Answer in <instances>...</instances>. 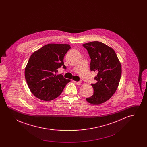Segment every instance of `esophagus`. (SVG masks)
I'll return each mask as SVG.
<instances>
[{"label": "esophagus", "mask_w": 147, "mask_h": 147, "mask_svg": "<svg viewBox=\"0 0 147 147\" xmlns=\"http://www.w3.org/2000/svg\"><path fill=\"white\" fill-rule=\"evenodd\" d=\"M82 80H80V81H79V82H76V81H74V83H76L77 85H80V84L82 83Z\"/></svg>", "instance_id": "obj_1"}]
</instances>
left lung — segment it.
<instances>
[{
  "label": "left lung",
  "instance_id": "left-lung-1",
  "mask_svg": "<svg viewBox=\"0 0 147 147\" xmlns=\"http://www.w3.org/2000/svg\"><path fill=\"white\" fill-rule=\"evenodd\" d=\"M83 46L91 59L90 70L98 73L94 78L96 83L91 84L94 94L86 100L90 104L98 105L109 100L116 91L121 77V64L115 51L102 42L94 41Z\"/></svg>",
  "mask_w": 147,
  "mask_h": 147
}]
</instances>
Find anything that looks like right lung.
I'll return each instance as SVG.
<instances>
[{
  "instance_id": "obj_1",
  "label": "right lung",
  "mask_w": 147,
  "mask_h": 147,
  "mask_svg": "<svg viewBox=\"0 0 147 147\" xmlns=\"http://www.w3.org/2000/svg\"><path fill=\"white\" fill-rule=\"evenodd\" d=\"M71 47L68 44L49 43L35 51L28 59L25 77L31 92L36 98L49 101L59 96L70 82L63 75H56L64 65L63 59Z\"/></svg>"
}]
</instances>
